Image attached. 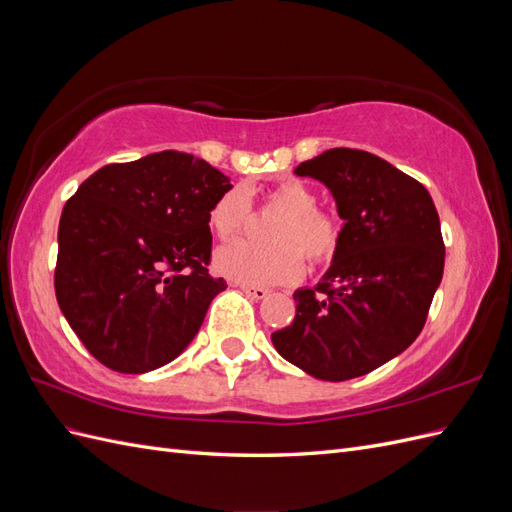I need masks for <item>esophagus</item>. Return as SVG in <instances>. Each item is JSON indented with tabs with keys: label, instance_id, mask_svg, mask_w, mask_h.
<instances>
[{
	"label": "esophagus",
	"instance_id": "esophagus-1",
	"mask_svg": "<svg viewBox=\"0 0 512 512\" xmlns=\"http://www.w3.org/2000/svg\"><path fill=\"white\" fill-rule=\"evenodd\" d=\"M239 288L247 294V297H250V299H256V301L265 299L267 294H269V290H267V288H260V286H247V284H241Z\"/></svg>",
	"mask_w": 512,
	"mask_h": 512
}]
</instances>
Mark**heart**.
Instances as JSON below:
<instances>
[{
    "label": "heart",
    "instance_id": "1",
    "mask_svg": "<svg viewBox=\"0 0 512 512\" xmlns=\"http://www.w3.org/2000/svg\"><path fill=\"white\" fill-rule=\"evenodd\" d=\"M267 209L282 213L269 228V245L235 241L215 254V269L247 286H275L297 282L305 260L327 265L339 250L342 230L331 213L318 209V194L299 179L273 185ZM252 220V203L239 188L226 192L209 213L215 235L235 239Z\"/></svg>",
    "mask_w": 512,
    "mask_h": 512
}]
</instances>
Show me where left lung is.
<instances>
[{"label": "left lung", "instance_id": "1", "mask_svg": "<svg viewBox=\"0 0 512 512\" xmlns=\"http://www.w3.org/2000/svg\"><path fill=\"white\" fill-rule=\"evenodd\" d=\"M294 175L327 185L344 228L333 265L314 290L292 294L297 316L271 342L318 380L365 376L425 327L444 271L436 205L425 185L361 149H329Z\"/></svg>", "mask_w": 512, "mask_h": 512}]
</instances>
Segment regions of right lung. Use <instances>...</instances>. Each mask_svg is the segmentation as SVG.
Wrapping results in <instances>:
<instances>
[{
	"label": "right lung",
	"mask_w": 512,
	"mask_h": 512,
	"mask_svg": "<svg viewBox=\"0 0 512 512\" xmlns=\"http://www.w3.org/2000/svg\"><path fill=\"white\" fill-rule=\"evenodd\" d=\"M230 188L218 168L170 149L102 166L68 200L55 294L102 365L145 374L188 348L226 290L207 269L209 213Z\"/></svg>",
	"instance_id": "1"
}]
</instances>
